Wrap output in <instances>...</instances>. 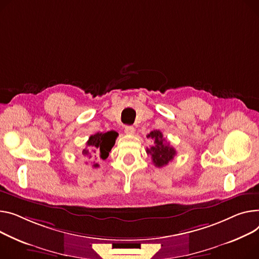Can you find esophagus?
I'll use <instances>...</instances> for the list:
<instances>
[{"label":"esophagus","instance_id":"esophagus-1","mask_svg":"<svg viewBox=\"0 0 259 259\" xmlns=\"http://www.w3.org/2000/svg\"><path fill=\"white\" fill-rule=\"evenodd\" d=\"M134 132H135L134 127H132V126H126V127H125V133H126L127 135H133Z\"/></svg>","mask_w":259,"mask_h":259}]
</instances>
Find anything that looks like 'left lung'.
<instances>
[{"instance_id": "obj_1", "label": "left lung", "mask_w": 259, "mask_h": 259, "mask_svg": "<svg viewBox=\"0 0 259 259\" xmlns=\"http://www.w3.org/2000/svg\"><path fill=\"white\" fill-rule=\"evenodd\" d=\"M147 137L154 140V146L147 149V153L151 155L152 162L155 166H165L169 161L174 159L176 150L163 139V135L159 130L151 131Z\"/></svg>"}]
</instances>
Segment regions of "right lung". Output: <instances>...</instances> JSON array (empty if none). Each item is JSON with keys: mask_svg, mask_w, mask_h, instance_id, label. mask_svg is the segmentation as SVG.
Instances as JSON below:
<instances>
[{"mask_svg": "<svg viewBox=\"0 0 259 259\" xmlns=\"http://www.w3.org/2000/svg\"><path fill=\"white\" fill-rule=\"evenodd\" d=\"M117 135L118 134L115 131H108L105 133L98 132L90 136L85 149L82 151V156L86 160L93 161L94 167H98L99 164L95 162V160L108 157L109 152L115 144Z\"/></svg>", "mask_w": 259, "mask_h": 259, "instance_id": "obj_1", "label": "right lung"}]
</instances>
